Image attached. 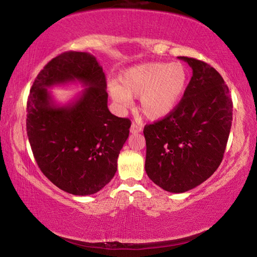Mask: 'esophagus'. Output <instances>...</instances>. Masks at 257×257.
Instances as JSON below:
<instances>
[{
	"instance_id": "obj_1",
	"label": "esophagus",
	"mask_w": 257,
	"mask_h": 257,
	"mask_svg": "<svg viewBox=\"0 0 257 257\" xmlns=\"http://www.w3.org/2000/svg\"><path fill=\"white\" fill-rule=\"evenodd\" d=\"M142 130H143L142 125H139V124L135 123V122H133L132 127H130V133H132V134H138V133H141Z\"/></svg>"
}]
</instances>
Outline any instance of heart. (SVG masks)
Masks as SVG:
<instances>
[{"label":"heart","instance_id":"1","mask_svg":"<svg viewBox=\"0 0 257 257\" xmlns=\"http://www.w3.org/2000/svg\"><path fill=\"white\" fill-rule=\"evenodd\" d=\"M188 86V70L180 62H147L134 66L113 81L108 92L120 107L139 97L138 110L149 120L167 118L179 105Z\"/></svg>","mask_w":257,"mask_h":257}]
</instances>
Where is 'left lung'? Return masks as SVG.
Wrapping results in <instances>:
<instances>
[{
	"label": "left lung",
	"instance_id": "obj_1",
	"mask_svg": "<svg viewBox=\"0 0 257 257\" xmlns=\"http://www.w3.org/2000/svg\"><path fill=\"white\" fill-rule=\"evenodd\" d=\"M193 69L179 105L144 128L145 170L170 193H185L219 168L231 128L232 101L223 78L203 61L178 56Z\"/></svg>",
	"mask_w": 257,
	"mask_h": 257
}]
</instances>
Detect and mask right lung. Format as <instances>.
Wrapping results in <instances>:
<instances>
[{
  "instance_id": "obj_1",
  "label": "right lung",
  "mask_w": 257,
  "mask_h": 257,
  "mask_svg": "<svg viewBox=\"0 0 257 257\" xmlns=\"http://www.w3.org/2000/svg\"><path fill=\"white\" fill-rule=\"evenodd\" d=\"M78 81L86 87L67 104L48 88ZM27 135L41 171L60 189L93 195L114 177L132 125L107 108L106 79L96 58L66 52L38 73L27 102Z\"/></svg>"
}]
</instances>
